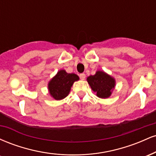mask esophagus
<instances>
[{"mask_svg":"<svg viewBox=\"0 0 156 156\" xmlns=\"http://www.w3.org/2000/svg\"><path fill=\"white\" fill-rule=\"evenodd\" d=\"M79 77H80V78L81 80H84V79H85V78H86V75L84 74V73H81V74L79 75Z\"/></svg>","mask_w":156,"mask_h":156,"instance_id":"obj_1","label":"esophagus"}]
</instances>
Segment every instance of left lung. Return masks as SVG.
Wrapping results in <instances>:
<instances>
[{
	"instance_id": "obj_1",
	"label": "left lung",
	"mask_w": 156,
	"mask_h": 156,
	"mask_svg": "<svg viewBox=\"0 0 156 156\" xmlns=\"http://www.w3.org/2000/svg\"><path fill=\"white\" fill-rule=\"evenodd\" d=\"M87 81L97 96L101 98H107L112 94L115 86V80L110 76L102 71H98L95 75L87 78Z\"/></svg>"
}]
</instances>
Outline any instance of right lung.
Listing matches in <instances>:
<instances>
[{
    "label": "right lung",
    "instance_id": "obj_1",
    "mask_svg": "<svg viewBox=\"0 0 156 156\" xmlns=\"http://www.w3.org/2000/svg\"><path fill=\"white\" fill-rule=\"evenodd\" d=\"M78 79V76L74 73H67L63 69L60 70L49 82L50 94L57 101L64 99L69 94L73 83Z\"/></svg>",
    "mask_w": 156,
    "mask_h": 156
}]
</instances>
